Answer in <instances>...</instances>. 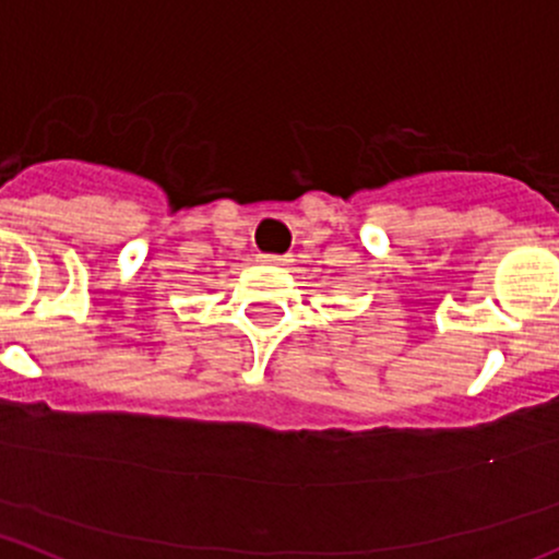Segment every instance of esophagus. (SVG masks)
Segmentation results:
<instances>
[{"mask_svg": "<svg viewBox=\"0 0 559 559\" xmlns=\"http://www.w3.org/2000/svg\"><path fill=\"white\" fill-rule=\"evenodd\" d=\"M257 262H262V264H289L292 262V257H278V254H260L257 257Z\"/></svg>", "mask_w": 559, "mask_h": 559, "instance_id": "1", "label": "esophagus"}]
</instances>
